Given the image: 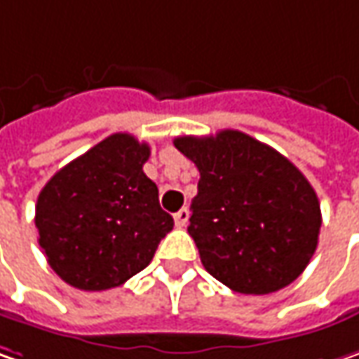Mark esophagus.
Here are the masks:
<instances>
[{
  "instance_id": "esophagus-1",
  "label": "esophagus",
  "mask_w": 359,
  "mask_h": 359,
  "mask_svg": "<svg viewBox=\"0 0 359 359\" xmlns=\"http://www.w3.org/2000/svg\"><path fill=\"white\" fill-rule=\"evenodd\" d=\"M187 223H189V209L182 207L179 212H175V225L182 229V226H187Z\"/></svg>"
}]
</instances>
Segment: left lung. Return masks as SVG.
I'll list each match as a JSON object with an SVG mask.
<instances>
[{"instance_id":"8db88e82","label":"left lung","mask_w":359,"mask_h":359,"mask_svg":"<svg viewBox=\"0 0 359 359\" xmlns=\"http://www.w3.org/2000/svg\"><path fill=\"white\" fill-rule=\"evenodd\" d=\"M175 147L201 172L189 235L205 269L251 295L295 281L316 253L321 226L320 201L302 170L239 130L179 136Z\"/></svg>"}]
</instances>
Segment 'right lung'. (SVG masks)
I'll return each instance as SVG.
<instances>
[{
	"label": "right lung",
	"instance_id": "right-lung-1",
	"mask_svg": "<svg viewBox=\"0 0 359 359\" xmlns=\"http://www.w3.org/2000/svg\"><path fill=\"white\" fill-rule=\"evenodd\" d=\"M150 147L116 133L60 168L36 205L39 247L68 285L104 291L149 265L175 225L144 175Z\"/></svg>",
	"mask_w": 359,
	"mask_h": 359
}]
</instances>
